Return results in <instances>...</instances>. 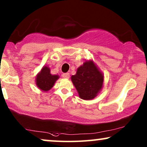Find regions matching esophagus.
I'll use <instances>...</instances> for the list:
<instances>
[{
	"instance_id": "obj_1",
	"label": "esophagus",
	"mask_w": 147,
	"mask_h": 147,
	"mask_svg": "<svg viewBox=\"0 0 147 147\" xmlns=\"http://www.w3.org/2000/svg\"><path fill=\"white\" fill-rule=\"evenodd\" d=\"M62 76H63V78H65V79H68V78H69V73L63 74H62Z\"/></svg>"
}]
</instances>
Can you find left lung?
<instances>
[{
    "mask_svg": "<svg viewBox=\"0 0 147 147\" xmlns=\"http://www.w3.org/2000/svg\"><path fill=\"white\" fill-rule=\"evenodd\" d=\"M80 98L94 99L102 90L104 76L93 61H86L78 68L76 75L71 77Z\"/></svg>",
    "mask_w": 147,
    "mask_h": 147,
    "instance_id": "left-lung-1",
    "label": "left lung"
}]
</instances>
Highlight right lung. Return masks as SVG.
Masks as SVG:
<instances>
[{
	"instance_id": "1",
	"label": "right lung",
	"mask_w": 147,
	"mask_h": 147,
	"mask_svg": "<svg viewBox=\"0 0 147 147\" xmlns=\"http://www.w3.org/2000/svg\"><path fill=\"white\" fill-rule=\"evenodd\" d=\"M58 75H52L47 66H43L41 71L36 76V85L40 90L47 92L51 90L55 82L59 79Z\"/></svg>"
}]
</instances>
